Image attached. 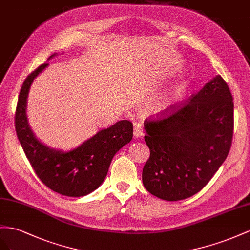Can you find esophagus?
<instances>
[{
    "label": "esophagus",
    "instance_id": "1",
    "mask_svg": "<svg viewBox=\"0 0 250 250\" xmlns=\"http://www.w3.org/2000/svg\"><path fill=\"white\" fill-rule=\"evenodd\" d=\"M144 135V129H142L141 124H135L134 125V136L138 138Z\"/></svg>",
    "mask_w": 250,
    "mask_h": 250
}]
</instances>
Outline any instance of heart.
I'll list each match as a JSON object with an SVG mask.
<instances>
[{
    "instance_id": "heart-1",
    "label": "heart",
    "mask_w": 250,
    "mask_h": 250,
    "mask_svg": "<svg viewBox=\"0 0 250 250\" xmlns=\"http://www.w3.org/2000/svg\"><path fill=\"white\" fill-rule=\"evenodd\" d=\"M162 105H163V102H158L157 104H155V106H157V108H160Z\"/></svg>"
}]
</instances>
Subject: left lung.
Instances as JSON below:
<instances>
[{
    "instance_id": "obj_1",
    "label": "left lung",
    "mask_w": 250,
    "mask_h": 250,
    "mask_svg": "<svg viewBox=\"0 0 250 250\" xmlns=\"http://www.w3.org/2000/svg\"><path fill=\"white\" fill-rule=\"evenodd\" d=\"M149 158L142 169L146 189L178 201L200 191L222 166L233 135V102L220 75L182 103L145 121Z\"/></svg>"
}]
</instances>
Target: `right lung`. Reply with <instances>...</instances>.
Wrapping results in <instances>:
<instances>
[{"label": "right lung", "instance_id": "right-lung-1", "mask_svg": "<svg viewBox=\"0 0 250 250\" xmlns=\"http://www.w3.org/2000/svg\"><path fill=\"white\" fill-rule=\"evenodd\" d=\"M47 66L42 63L35 69L21 88L14 116L17 136L34 173L46 187L63 196H85L103 183L114 155L132 140L133 124L120 120L66 153L41 144L28 125L26 104L33 80Z\"/></svg>", "mask_w": 250, "mask_h": 250}]
</instances>
